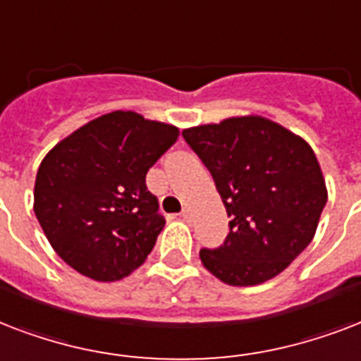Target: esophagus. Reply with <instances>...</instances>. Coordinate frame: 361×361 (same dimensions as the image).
<instances>
[{
	"instance_id": "34e87169",
	"label": "esophagus",
	"mask_w": 361,
	"mask_h": 361,
	"mask_svg": "<svg viewBox=\"0 0 361 361\" xmlns=\"http://www.w3.org/2000/svg\"><path fill=\"white\" fill-rule=\"evenodd\" d=\"M180 219H183L184 222H190V219H192V214H190L188 209H184V211L180 212Z\"/></svg>"
}]
</instances>
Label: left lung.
Here are the masks:
<instances>
[{
  "instance_id": "1",
  "label": "left lung",
  "mask_w": 361,
  "mask_h": 361,
  "mask_svg": "<svg viewBox=\"0 0 361 361\" xmlns=\"http://www.w3.org/2000/svg\"><path fill=\"white\" fill-rule=\"evenodd\" d=\"M211 171L230 216L219 248H201L212 275L254 286L286 269L312 241L328 201L312 149L264 116H235L183 131Z\"/></svg>"
}]
</instances>
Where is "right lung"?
<instances>
[{
  "mask_svg": "<svg viewBox=\"0 0 361 361\" xmlns=\"http://www.w3.org/2000/svg\"><path fill=\"white\" fill-rule=\"evenodd\" d=\"M177 137L175 126L114 111L44 156L33 211L67 265L99 282L120 281L142 265L166 226L145 178Z\"/></svg>",
  "mask_w": 361,
  "mask_h": 361,
  "instance_id": "add662e5",
  "label": "right lung"
}]
</instances>
